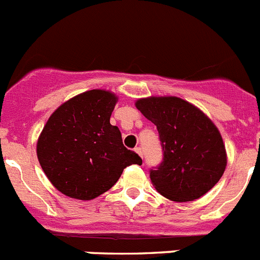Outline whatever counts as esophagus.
<instances>
[{"instance_id":"1","label":"esophagus","mask_w":260,"mask_h":260,"mask_svg":"<svg viewBox=\"0 0 260 260\" xmlns=\"http://www.w3.org/2000/svg\"><path fill=\"white\" fill-rule=\"evenodd\" d=\"M135 151L137 152V154L140 155V156L142 157V149H141V147H136V149H135Z\"/></svg>"}]
</instances>
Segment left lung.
Listing matches in <instances>:
<instances>
[{
  "label": "left lung",
  "instance_id": "left-lung-1",
  "mask_svg": "<svg viewBox=\"0 0 260 260\" xmlns=\"http://www.w3.org/2000/svg\"><path fill=\"white\" fill-rule=\"evenodd\" d=\"M136 108L156 125L163 147V161L150 171L157 192L185 203L212 190L227 166L214 123L195 105L174 96L140 99Z\"/></svg>",
  "mask_w": 260,
  "mask_h": 260
}]
</instances>
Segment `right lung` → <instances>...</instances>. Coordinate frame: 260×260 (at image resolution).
Instances as JSON below:
<instances>
[{
    "label": "right lung",
    "instance_id": "add662e5",
    "mask_svg": "<svg viewBox=\"0 0 260 260\" xmlns=\"http://www.w3.org/2000/svg\"><path fill=\"white\" fill-rule=\"evenodd\" d=\"M118 97L105 89L77 94L51 114L37 142L43 172L60 192L92 200L110 190L123 169L142 164L110 124Z\"/></svg>",
    "mask_w": 260,
    "mask_h": 260
}]
</instances>
